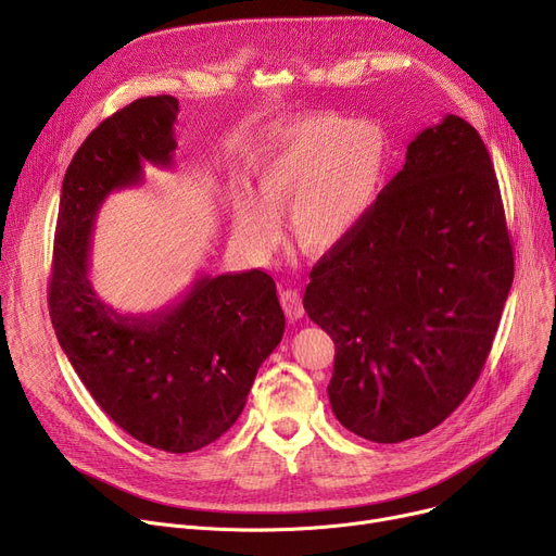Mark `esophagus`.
<instances>
[{
  "label": "esophagus",
  "instance_id": "34e87169",
  "mask_svg": "<svg viewBox=\"0 0 556 556\" xmlns=\"http://www.w3.org/2000/svg\"><path fill=\"white\" fill-rule=\"evenodd\" d=\"M281 306H283V313L288 319H300L304 315V306H302V295L298 293V290L293 288H286L281 290Z\"/></svg>",
  "mask_w": 556,
  "mask_h": 556
}]
</instances>
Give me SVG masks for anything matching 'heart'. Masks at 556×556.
Wrapping results in <instances>:
<instances>
[{
    "mask_svg": "<svg viewBox=\"0 0 556 556\" xmlns=\"http://www.w3.org/2000/svg\"><path fill=\"white\" fill-rule=\"evenodd\" d=\"M390 166V139L374 122L306 114L275 124L254 160L256 198L233 207V233L254 250H273L286 216L308 252L346 243L371 214Z\"/></svg>",
    "mask_w": 556,
    "mask_h": 556,
    "instance_id": "obj_1",
    "label": "heart"
}]
</instances>
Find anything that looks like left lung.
Here are the masks:
<instances>
[{
    "label": "left lung",
    "instance_id": "1",
    "mask_svg": "<svg viewBox=\"0 0 556 556\" xmlns=\"http://www.w3.org/2000/svg\"><path fill=\"white\" fill-rule=\"evenodd\" d=\"M511 281L489 151L446 114L410 141L354 237L311 270L304 308L336 342L338 421L376 444L440 426L478 381Z\"/></svg>",
    "mask_w": 556,
    "mask_h": 556
}]
</instances>
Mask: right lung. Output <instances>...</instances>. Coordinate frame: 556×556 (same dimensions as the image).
Wrapping results in <instances>:
<instances>
[{"label":"right lung","mask_w":556,"mask_h":556,"mask_svg":"<svg viewBox=\"0 0 556 556\" xmlns=\"http://www.w3.org/2000/svg\"><path fill=\"white\" fill-rule=\"evenodd\" d=\"M178 112L168 94L137 99L80 143L63 180L49 313L83 386L116 426L153 448L191 453L239 419L286 319L263 270L200 275L178 304L149 315L116 313L94 293L90 245L101 204L137 187L143 164H173Z\"/></svg>","instance_id":"add662e5"}]
</instances>
